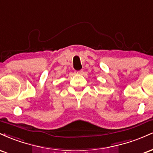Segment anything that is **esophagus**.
I'll use <instances>...</instances> for the list:
<instances>
[{
    "mask_svg": "<svg viewBox=\"0 0 153 153\" xmlns=\"http://www.w3.org/2000/svg\"><path fill=\"white\" fill-rule=\"evenodd\" d=\"M75 74H76L81 75V74H83V71H82V70H80V71H75Z\"/></svg>",
    "mask_w": 153,
    "mask_h": 153,
    "instance_id": "1",
    "label": "esophagus"
}]
</instances>
